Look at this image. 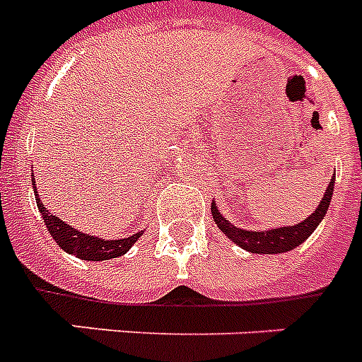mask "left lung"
<instances>
[{
  "mask_svg": "<svg viewBox=\"0 0 362 362\" xmlns=\"http://www.w3.org/2000/svg\"><path fill=\"white\" fill-rule=\"evenodd\" d=\"M333 182L334 176L329 182L327 189L324 193V199L318 204V208L314 210V214L305 219V221L293 225V227H283V228H272V230H243V228H236L234 225L228 223L227 217H223L216 208V202H211V214H214V221L217 223V227L221 228L232 242L240 245L242 249L249 252H258V255H279V252H286L296 249L298 245L307 240L320 221L324 219L327 214L329 202L333 197Z\"/></svg>",
  "mask_w": 362,
  "mask_h": 362,
  "instance_id": "obj_1",
  "label": "left lung"
}]
</instances>
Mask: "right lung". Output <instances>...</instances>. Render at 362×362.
I'll use <instances>...</instances> for the list:
<instances>
[{"mask_svg": "<svg viewBox=\"0 0 362 362\" xmlns=\"http://www.w3.org/2000/svg\"><path fill=\"white\" fill-rule=\"evenodd\" d=\"M31 182H33L35 187V176L31 178ZM35 201H37V206L40 214H42V219L46 223V227H48L49 234L54 236L59 247L64 249L70 255H74V257L81 258V260H110V258L120 257L143 234V232H137V234H132V236L122 238V240H100V238L89 236L85 232H79L76 228L69 227L63 219H59L57 216L49 214L42 204V201H40V197H38L37 187H35Z\"/></svg>", "mask_w": 362, "mask_h": 362, "instance_id": "1", "label": "right lung"}]
</instances>
